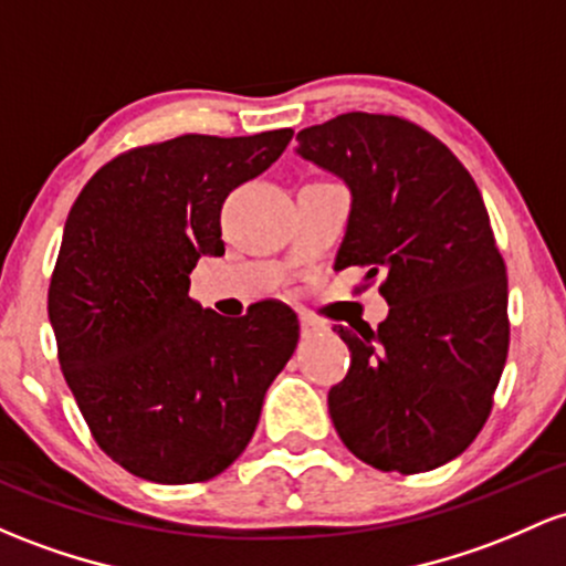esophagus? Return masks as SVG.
<instances>
[{"mask_svg":"<svg viewBox=\"0 0 566 566\" xmlns=\"http://www.w3.org/2000/svg\"><path fill=\"white\" fill-rule=\"evenodd\" d=\"M322 331H327L325 322L314 319V316H308V314H301V333L306 335V338H312V335L322 333Z\"/></svg>","mask_w":566,"mask_h":566,"instance_id":"obj_1","label":"esophagus"}]
</instances>
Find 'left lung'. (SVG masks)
<instances>
[{
	"label": "left lung",
	"instance_id": "8db88e82",
	"mask_svg": "<svg viewBox=\"0 0 566 566\" xmlns=\"http://www.w3.org/2000/svg\"><path fill=\"white\" fill-rule=\"evenodd\" d=\"M297 153L352 190L335 269L381 273L389 303L378 331L338 325L352 365L327 395L335 430L384 473L440 468L486 424L511 344L481 190L438 136L397 115L346 112L303 128Z\"/></svg>",
	"mask_w": 566,
	"mask_h": 566
}]
</instances>
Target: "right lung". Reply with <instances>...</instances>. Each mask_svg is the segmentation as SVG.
<instances>
[{"label": "right lung", "instance_id": "right-lung-1", "mask_svg": "<svg viewBox=\"0 0 566 566\" xmlns=\"http://www.w3.org/2000/svg\"><path fill=\"white\" fill-rule=\"evenodd\" d=\"M290 139L279 128L134 147L93 174L66 217L48 290L61 374L98 449L145 481L231 468L293 357L301 325L284 303L226 319L188 295L198 258L226 252V198Z\"/></svg>", "mask_w": 566, "mask_h": 566}]
</instances>
